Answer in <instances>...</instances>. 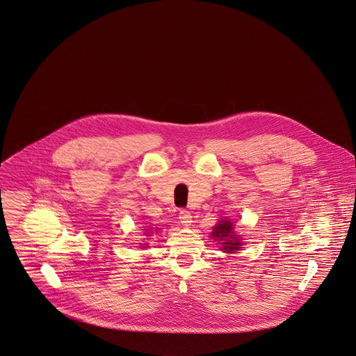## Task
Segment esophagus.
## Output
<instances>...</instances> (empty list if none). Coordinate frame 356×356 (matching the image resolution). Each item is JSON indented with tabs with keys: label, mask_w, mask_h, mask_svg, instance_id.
Masks as SVG:
<instances>
[{
	"label": "esophagus",
	"mask_w": 356,
	"mask_h": 356,
	"mask_svg": "<svg viewBox=\"0 0 356 356\" xmlns=\"http://www.w3.org/2000/svg\"><path fill=\"white\" fill-rule=\"evenodd\" d=\"M179 219H180V223L183 226H190L191 222H193V216H191V213L187 209H180Z\"/></svg>",
	"instance_id": "esophagus-1"
}]
</instances>
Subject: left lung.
<instances>
[{
  "label": "left lung",
  "mask_w": 356,
  "mask_h": 356,
  "mask_svg": "<svg viewBox=\"0 0 356 356\" xmlns=\"http://www.w3.org/2000/svg\"><path fill=\"white\" fill-rule=\"evenodd\" d=\"M212 237H215L218 241H223V250L225 252H233L238 250L241 245L240 241L237 240L236 234H233V225L229 220H220L212 232Z\"/></svg>",
  "instance_id": "1"
}]
</instances>
